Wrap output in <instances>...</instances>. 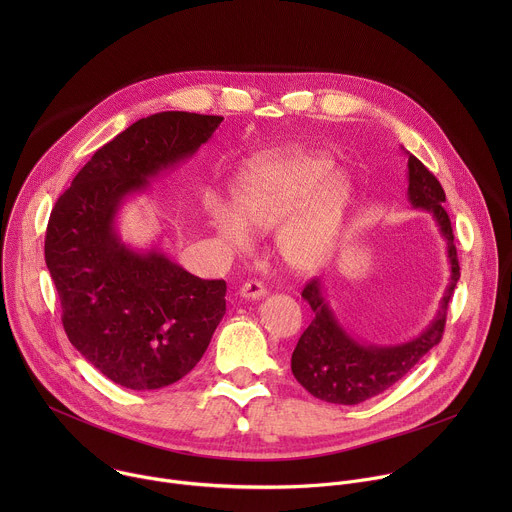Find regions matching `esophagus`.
<instances>
[{"instance_id": "1", "label": "esophagus", "mask_w": 512, "mask_h": 512, "mask_svg": "<svg viewBox=\"0 0 512 512\" xmlns=\"http://www.w3.org/2000/svg\"><path fill=\"white\" fill-rule=\"evenodd\" d=\"M239 296L247 298V300H259V298L267 296V287L261 281L253 279V281L243 283V287L239 289Z\"/></svg>"}]
</instances>
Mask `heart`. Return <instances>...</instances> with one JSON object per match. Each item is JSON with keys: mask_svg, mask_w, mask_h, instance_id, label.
I'll return each mask as SVG.
<instances>
[{"mask_svg": "<svg viewBox=\"0 0 512 512\" xmlns=\"http://www.w3.org/2000/svg\"><path fill=\"white\" fill-rule=\"evenodd\" d=\"M334 162L320 154L289 152L253 166L233 188L235 208L206 198L210 227L227 245L247 249L251 233L281 227L277 245L283 259L300 271L316 269L332 253L348 182L332 174Z\"/></svg>", "mask_w": 512, "mask_h": 512, "instance_id": "1", "label": "heart"}]
</instances>
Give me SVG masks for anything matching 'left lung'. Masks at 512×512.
Wrapping results in <instances>:
<instances>
[{"mask_svg": "<svg viewBox=\"0 0 512 512\" xmlns=\"http://www.w3.org/2000/svg\"><path fill=\"white\" fill-rule=\"evenodd\" d=\"M409 202L415 208L427 210L440 233L448 243V257L452 277L442 308L433 322L413 340L397 346L360 344L338 324L330 310L320 279H310L302 291V298L314 310V320L304 330L298 346L291 354V373L298 383L314 397L338 403L356 405L381 395L397 381H401L415 364L435 344H440L448 318V304L454 296V287L460 279V263L454 245V231L450 216L444 208L446 192L437 178L409 154Z\"/></svg>", "mask_w": 512, "mask_h": 512, "instance_id": "1", "label": "left lung"}]
</instances>
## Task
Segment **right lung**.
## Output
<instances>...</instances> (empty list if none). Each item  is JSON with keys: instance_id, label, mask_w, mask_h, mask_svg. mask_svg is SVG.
Instances as JSON below:
<instances>
[{"instance_id": "add662e5", "label": "right lung", "mask_w": 512, "mask_h": 512, "mask_svg": "<svg viewBox=\"0 0 512 512\" xmlns=\"http://www.w3.org/2000/svg\"><path fill=\"white\" fill-rule=\"evenodd\" d=\"M221 121L186 111L135 121L93 154L50 212L44 257L64 332L125 389L152 391L186 377L227 312L225 279H200L158 249L137 253L115 233L125 196L190 158Z\"/></svg>"}]
</instances>
